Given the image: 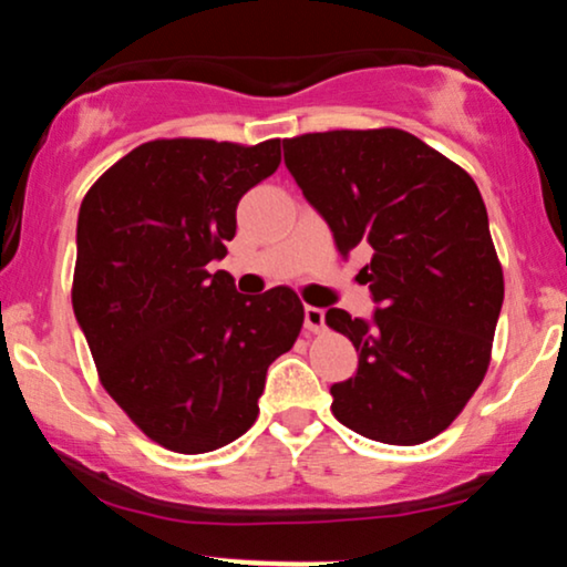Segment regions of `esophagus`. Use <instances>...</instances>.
I'll return each instance as SVG.
<instances>
[{
	"label": "esophagus",
	"instance_id": "34e87169",
	"mask_svg": "<svg viewBox=\"0 0 567 567\" xmlns=\"http://www.w3.org/2000/svg\"><path fill=\"white\" fill-rule=\"evenodd\" d=\"M303 328L309 333H322L324 330V311L317 306H306L303 309Z\"/></svg>",
	"mask_w": 567,
	"mask_h": 567
}]
</instances>
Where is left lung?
<instances>
[{"mask_svg":"<svg viewBox=\"0 0 567 567\" xmlns=\"http://www.w3.org/2000/svg\"><path fill=\"white\" fill-rule=\"evenodd\" d=\"M285 165L379 303L365 322L328 309L360 365L333 383V415L386 445H421L453 424L491 365L504 271L472 175L396 127L282 141Z\"/></svg>","mask_w":567,"mask_h":567,"instance_id":"1","label":"left lung"}]
</instances>
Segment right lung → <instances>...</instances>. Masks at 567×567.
<instances>
[{
  "mask_svg": "<svg viewBox=\"0 0 567 567\" xmlns=\"http://www.w3.org/2000/svg\"><path fill=\"white\" fill-rule=\"evenodd\" d=\"M279 138L141 143L90 186L76 220L71 303L97 379L175 453H210L256 424L266 370L292 349L290 288L234 290L226 256L245 192L279 167Z\"/></svg>",
  "mask_w": 567,
  "mask_h": 567,
  "instance_id": "obj_1",
  "label": "right lung"
}]
</instances>
